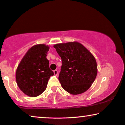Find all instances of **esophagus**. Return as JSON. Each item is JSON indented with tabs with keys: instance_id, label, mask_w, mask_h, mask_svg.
Masks as SVG:
<instances>
[{
	"instance_id": "obj_1",
	"label": "esophagus",
	"mask_w": 125,
	"mask_h": 125,
	"mask_svg": "<svg viewBox=\"0 0 125 125\" xmlns=\"http://www.w3.org/2000/svg\"><path fill=\"white\" fill-rule=\"evenodd\" d=\"M53 72H54V75H58V71H57V70H54V71H53Z\"/></svg>"
}]
</instances>
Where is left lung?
Masks as SVG:
<instances>
[{
  "label": "left lung",
  "instance_id": "1",
  "mask_svg": "<svg viewBox=\"0 0 125 125\" xmlns=\"http://www.w3.org/2000/svg\"><path fill=\"white\" fill-rule=\"evenodd\" d=\"M53 47L62 59L59 80L63 88L72 94L89 89L97 73L94 55L77 42L56 44Z\"/></svg>",
  "mask_w": 125,
  "mask_h": 125
}]
</instances>
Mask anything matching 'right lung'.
I'll return each mask as SVG.
<instances>
[{"instance_id": "right-lung-1", "label": "right lung", "mask_w": 125, "mask_h": 125, "mask_svg": "<svg viewBox=\"0 0 125 125\" xmlns=\"http://www.w3.org/2000/svg\"><path fill=\"white\" fill-rule=\"evenodd\" d=\"M49 47L44 44L31 48L22 58L16 72L19 87L25 94L36 97L47 87L50 77L54 74L49 68L47 53Z\"/></svg>"}]
</instances>
